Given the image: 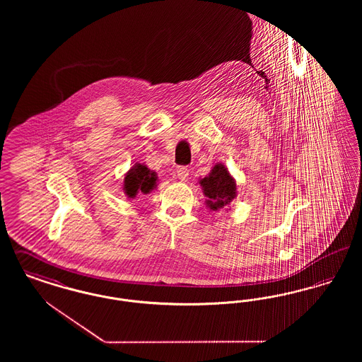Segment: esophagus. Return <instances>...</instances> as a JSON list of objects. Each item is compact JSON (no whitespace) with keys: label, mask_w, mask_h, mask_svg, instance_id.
<instances>
[{"label":"esophagus","mask_w":362,"mask_h":362,"mask_svg":"<svg viewBox=\"0 0 362 362\" xmlns=\"http://www.w3.org/2000/svg\"><path fill=\"white\" fill-rule=\"evenodd\" d=\"M189 171L187 167H180L177 170V177L182 180V182H187L189 180Z\"/></svg>","instance_id":"34e87169"}]
</instances>
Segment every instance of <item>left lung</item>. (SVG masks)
Wrapping results in <instances>:
<instances>
[{"instance_id":"8db88e82","label":"left lung","mask_w":362,"mask_h":362,"mask_svg":"<svg viewBox=\"0 0 362 362\" xmlns=\"http://www.w3.org/2000/svg\"><path fill=\"white\" fill-rule=\"evenodd\" d=\"M199 183L207 198L205 204L213 211L228 206L236 197V182L221 163L216 164Z\"/></svg>"}]
</instances>
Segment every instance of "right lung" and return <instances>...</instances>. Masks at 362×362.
Returning a JSON list of instances; mask_svg holds the SVG:
<instances>
[{"instance_id":"obj_1","label":"right lung","mask_w":362,"mask_h":362,"mask_svg":"<svg viewBox=\"0 0 362 362\" xmlns=\"http://www.w3.org/2000/svg\"><path fill=\"white\" fill-rule=\"evenodd\" d=\"M157 175L145 164L137 163L123 180V189L129 198H136L137 194H149L156 187Z\"/></svg>"}]
</instances>
